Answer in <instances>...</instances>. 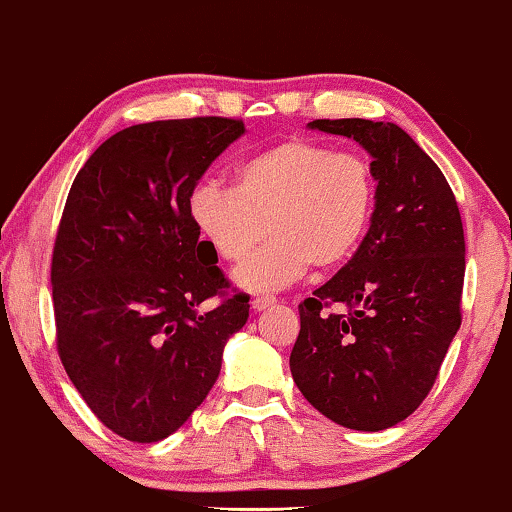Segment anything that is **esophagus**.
Wrapping results in <instances>:
<instances>
[{
  "mask_svg": "<svg viewBox=\"0 0 512 512\" xmlns=\"http://www.w3.org/2000/svg\"><path fill=\"white\" fill-rule=\"evenodd\" d=\"M250 305H253L255 312H259V310L273 308V305H276V299H273V296H262V299H259V296H257V299H253V303H250Z\"/></svg>",
  "mask_w": 512,
  "mask_h": 512,
  "instance_id": "obj_1",
  "label": "esophagus"
}]
</instances>
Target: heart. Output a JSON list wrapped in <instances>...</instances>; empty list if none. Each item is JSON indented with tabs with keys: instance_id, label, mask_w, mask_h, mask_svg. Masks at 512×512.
I'll return each instance as SVG.
<instances>
[{
	"instance_id": "1",
	"label": "heart",
	"mask_w": 512,
	"mask_h": 512,
	"mask_svg": "<svg viewBox=\"0 0 512 512\" xmlns=\"http://www.w3.org/2000/svg\"><path fill=\"white\" fill-rule=\"evenodd\" d=\"M234 179V188L197 186L190 218L223 262H241L269 230L271 241L234 273L236 285L250 292L292 285L310 264H342L361 246L375 213L377 183L368 160L305 137L241 160Z\"/></svg>"
}]
</instances>
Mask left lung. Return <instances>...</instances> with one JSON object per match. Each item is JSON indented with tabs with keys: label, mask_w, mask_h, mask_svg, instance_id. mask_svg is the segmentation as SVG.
<instances>
[{
	"label": "left lung",
	"mask_w": 512,
	"mask_h": 512,
	"mask_svg": "<svg viewBox=\"0 0 512 512\" xmlns=\"http://www.w3.org/2000/svg\"><path fill=\"white\" fill-rule=\"evenodd\" d=\"M372 156L375 213L354 257L299 305L292 377L317 411L379 432L414 414L462 324L464 230L437 163L391 121L315 119Z\"/></svg>",
	"instance_id": "left-lung-1"
}]
</instances>
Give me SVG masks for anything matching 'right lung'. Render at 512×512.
<instances>
[{
  "instance_id": "obj_1",
  "label": "right lung",
  "mask_w": 512,
  "mask_h": 512,
  "mask_svg": "<svg viewBox=\"0 0 512 512\" xmlns=\"http://www.w3.org/2000/svg\"><path fill=\"white\" fill-rule=\"evenodd\" d=\"M239 119L137 124L105 140L75 177L52 250L57 352L98 421L154 444L188 421L248 322L190 218V195Z\"/></svg>"
}]
</instances>
